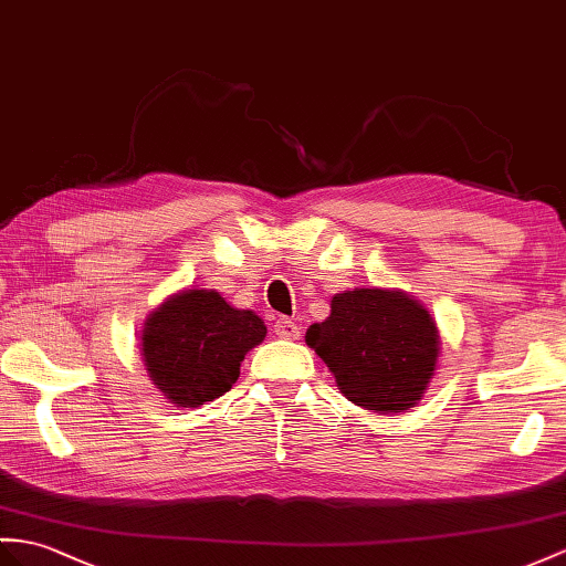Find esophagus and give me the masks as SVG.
<instances>
[{"label":"esophagus","mask_w":566,"mask_h":566,"mask_svg":"<svg viewBox=\"0 0 566 566\" xmlns=\"http://www.w3.org/2000/svg\"><path fill=\"white\" fill-rule=\"evenodd\" d=\"M273 331H275V336L287 338V340H297L300 334H302L300 326L293 319H287V316H281V319H275Z\"/></svg>","instance_id":"obj_1"}]
</instances>
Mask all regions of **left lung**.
Here are the masks:
<instances>
[{
  "label": "left lung",
  "instance_id": "obj_1",
  "mask_svg": "<svg viewBox=\"0 0 566 566\" xmlns=\"http://www.w3.org/2000/svg\"><path fill=\"white\" fill-rule=\"evenodd\" d=\"M305 340L348 401L384 416L420 401L442 353L432 314L396 287L336 293L331 314L307 328Z\"/></svg>",
  "mask_w": 566,
  "mask_h": 566
}]
</instances>
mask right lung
I'll return each instance as SVG.
<instances>
[{
    "label": "right lung",
    "mask_w": 566,
    "mask_h": 566,
    "mask_svg": "<svg viewBox=\"0 0 566 566\" xmlns=\"http://www.w3.org/2000/svg\"><path fill=\"white\" fill-rule=\"evenodd\" d=\"M139 338L154 387L177 408H199L232 389L244 355L266 338V326L216 291L187 287L146 316Z\"/></svg>",
    "instance_id": "right-lung-1"
}]
</instances>
